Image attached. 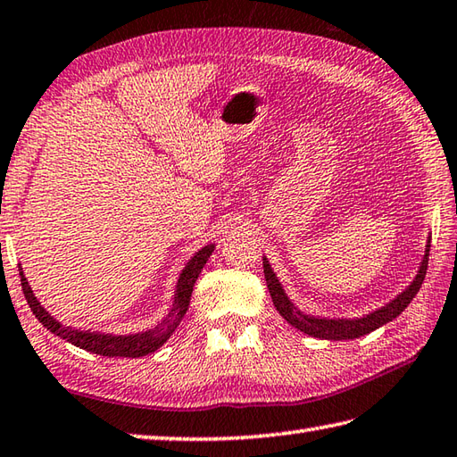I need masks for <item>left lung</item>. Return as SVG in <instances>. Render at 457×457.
I'll return each instance as SVG.
<instances>
[{"label":"left lung","instance_id":"8db88e82","mask_svg":"<svg viewBox=\"0 0 457 457\" xmlns=\"http://www.w3.org/2000/svg\"><path fill=\"white\" fill-rule=\"evenodd\" d=\"M429 243H432V237H428L424 258H421V262L418 266L414 280H411L398 296H394L390 303H386L384 306L376 308V310H372V312L358 316V318H326V316H312V314L303 312V310H300L288 298L287 292H284L277 272L272 270V266L266 256H262L264 278H266V284H269V292L272 296L274 306H277V310H278V314L288 324L295 326V328H298L300 332H304L308 336H314V338H322V340H354V338H360V336L374 332L376 328H380V326H384V324L392 322L394 318H398L403 310H406V306L411 303V298L418 295L421 282H424V278H426Z\"/></svg>","mask_w":457,"mask_h":457}]
</instances>
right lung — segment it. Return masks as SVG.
<instances>
[{
	"instance_id": "add662e5",
	"label": "right lung",
	"mask_w": 457,
	"mask_h": 457,
	"mask_svg": "<svg viewBox=\"0 0 457 457\" xmlns=\"http://www.w3.org/2000/svg\"><path fill=\"white\" fill-rule=\"evenodd\" d=\"M214 251V245H206L203 246L199 253H195L191 256V261L185 264V269L180 270L177 284H175V296H173V304H170V310L162 320L153 326L149 330L137 332V334H113V332H97V330H81V328H71V326H65L59 320H55L51 312H47L46 308L41 306L37 296L33 295V290L29 287L28 278H25L23 269L20 264V277H21V288L25 300L31 308V312L36 314L37 320L46 326L49 332H54L59 338H63L65 342H71L73 346L83 348L87 352H93V354L99 356H109V358H139V356H147L151 352L159 350L162 344H165L170 334L177 330V326L183 320V316L188 310V303H191V295H193V287L199 274L203 270V266L209 261V256Z\"/></svg>"
}]
</instances>
